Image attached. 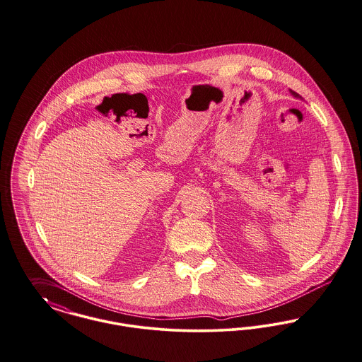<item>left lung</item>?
<instances>
[{"label": "left lung", "instance_id": "1", "mask_svg": "<svg viewBox=\"0 0 362 362\" xmlns=\"http://www.w3.org/2000/svg\"><path fill=\"white\" fill-rule=\"evenodd\" d=\"M290 93H291V94H293V95H294V97H296V98H300V95H299V94H297V93H296V91H293V90H290Z\"/></svg>", "mask_w": 362, "mask_h": 362}]
</instances>
